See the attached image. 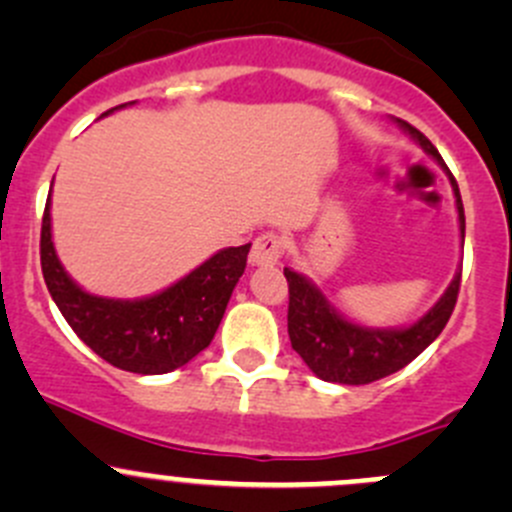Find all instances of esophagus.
<instances>
[{"label": "esophagus", "mask_w": 512, "mask_h": 512, "mask_svg": "<svg viewBox=\"0 0 512 512\" xmlns=\"http://www.w3.org/2000/svg\"><path fill=\"white\" fill-rule=\"evenodd\" d=\"M285 252V240H282L277 232H265L255 240L250 252V262L257 267H267V265H277Z\"/></svg>", "instance_id": "34e87169"}]
</instances>
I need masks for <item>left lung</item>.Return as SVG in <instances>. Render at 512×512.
<instances>
[{"mask_svg": "<svg viewBox=\"0 0 512 512\" xmlns=\"http://www.w3.org/2000/svg\"><path fill=\"white\" fill-rule=\"evenodd\" d=\"M401 128L428 153L436 158L448 173L446 163L438 156L436 146L423 136L411 123L396 118ZM451 188L456 195L458 225H461V240H466V215H463L461 193L451 173ZM289 285V309H287V332L292 349L304 359V364L324 381L332 384H371L376 379L404 369L416 359L438 334L443 332L456 307L458 289H461V270L451 280L443 297L423 314L421 319L409 327H364L337 312L332 302L319 292L312 280L299 272L285 267Z\"/></svg>", "mask_w": 512, "mask_h": 512, "instance_id": "8db88e82", "label": "left lung"}]
</instances>
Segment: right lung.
<instances>
[{
  "mask_svg": "<svg viewBox=\"0 0 512 512\" xmlns=\"http://www.w3.org/2000/svg\"><path fill=\"white\" fill-rule=\"evenodd\" d=\"M123 106L128 103L116 108ZM247 252L250 242L225 247L183 280L151 297H98L76 285L56 255L51 195L41 220V272L51 299L86 347L108 364L133 374H168L213 342L232 289L245 272Z\"/></svg>",
  "mask_w": 512,
  "mask_h": 512,
  "instance_id": "obj_1",
  "label": "right lung"
}]
</instances>
